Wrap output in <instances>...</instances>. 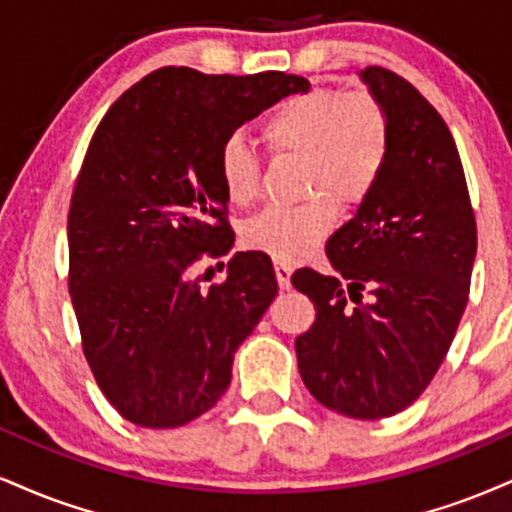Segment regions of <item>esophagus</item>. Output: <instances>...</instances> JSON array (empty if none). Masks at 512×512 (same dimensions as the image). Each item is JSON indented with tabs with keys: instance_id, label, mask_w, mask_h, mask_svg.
<instances>
[{
	"instance_id": "obj_1",
	"label": "esophagus",
	"mask_w": 512,
	"mask_h": 512,
	"mask_svg": "<svg viewBox=\"0 0 512 512\" xmlns=\"http://www.w3.org/2000/svg\"><path fill=\"white\" fill-rule=\"evenodd\" d=\"M274 274H276V283H279L281 291H286V288H291V274H293V267L286 262H274Z\"/></svg>"
}]
</instances>
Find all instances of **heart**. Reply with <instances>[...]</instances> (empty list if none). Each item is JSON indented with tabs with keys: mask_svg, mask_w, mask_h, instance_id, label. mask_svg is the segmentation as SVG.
<instances>
[{
	"mask_svg": "<svg viewBox=\"0 0 512 512\" xmlns=\"http://www.w3.org/2000/svg\"><path fill=\"white\" fill-rule=\"evenodd\" d=\"M260 138L272 155L303 159L312 197L295 207H267L243 226V243L276 262H293L329 236L338 205L360 207L374 193L389 159L391 121L372 92L310 88L276 104ZM217 171L231 205H250L260 193V164L243 140L219 147Z\"/></svg>",
	"mask_w": 512,
	"mask_h": 512,
	"instance_id": "heart-1",
	"label": "heart"
}]
</instances>
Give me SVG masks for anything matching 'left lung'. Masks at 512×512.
<instances>
[{"mask_svg":"<svg viewBox=\"0 0 512 512\" xmlns=\"http://www.w3.org/2000/svg\"><path fill=\"white\" fill-rule=\"evenodd\" d=\"M360 76L389 114V159L374 193L326 240L336 276L310 267L291 276L317 310L295 355L324 408L381 420L422 396L451 348L470 295L477 221L441 114L384 66Z\"/></svg>","mask_w":512,"mask_h":512,"instance_id":"8db88e82","label":"left lung"}]
</instances>
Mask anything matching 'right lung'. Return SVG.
Wrapping results in <instances>:
<instances>
[{
    "label": "right lung",
    "instance_id": "obj_1",
    "mask_svg": "<svg viewBox=\"0 0 512 512\" xmlns=\"http://www.w3.org/2000/svg\"><path fill=\"white\" fill-rule=\"evenodd\" d=\"M305 78L147 73L92 135L69 209V293L109 403L147 429L193 422L224 396L233 355L274 300L264 252H236L202 291L188 269L233 248L219 147Z\"/></svg>",
    "mask_w": 512,
    "mask_h": 512
}]
</instances>
